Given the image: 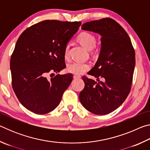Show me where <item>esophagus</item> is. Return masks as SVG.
<instances>
[{
	"label": "esophagus",
	"instance_id": "esophagus-1",
	"mask_svg": "<svg viewBox=\"0 0 150 150\" xmlns=\"http://www.w3.org/2000/svg\"><path fill=\"white\" fill-rule=\"evenodd\" d=\"M73 77H74V79H80L81 77V76L80 75L74 74V75H73Z\"/></svg>",
	"mask_w": 150,
	"mask_h": 150
}]
</instances>
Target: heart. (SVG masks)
Returning a JSON list of instances; mask_svg holds the SVG:
<instances>
[{
	"instance_id": "1",
	"label": "heart",
	"mask_w": 150,
	"mask_h": 150,
	"mask_svg": "<svg viewBox=\"0 0 150 150\" xmlns=\"http://www.w3.org/2000/svg\"><path fill=\"white\" fill-rule=\"evenodd\" d=\"M77 40L83 45L86 49L91 50L95 47L96 40L95 37L93 34L88 32H81L78 35ZM64 57L66 60H69L70 58L69 55V46L67 45L64 50ZM91 65L89 63L86 62H74L67 65V71L73 74H83L90 69Z\"/></svg>"
}]
</instances>
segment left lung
<instances>
[{"mask_svg": "<svg viewBox=\"0 0 150 150\" xmlns=\"http://www.w3.org/2000/svg\"><path fill=\"white\" fill-rule=\"evenodd\" d=\"M81 29L101 35V50L97 62L88 73L97 81L83 76L85 87L79 100L91 112L108 115L118 108L130 92L135 52L126 32L110 18L86 22Z\"/></svg>", "mask_w": 150, "mask_h": 150, "instance_id": "left-lung-1", "label": "left lung"}]
</instances>
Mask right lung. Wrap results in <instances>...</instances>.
Masks as SVG:
<instances>
[{
	"label": "right lung",
	"mask_w": 150,
	"mask_h": 150,
	"mask_svg": "<svg viewBox=\"0 0 150 150\" xmlns=\"http://www.w3.org/2000/svg\"><path fill=\"white\" fill-rule=\"evenodd\" d=\"M81 22L44 20L28 28L18 39L11 58L12 85L20 103L38 115L57 107L73 75L57 74L66 67L64 50ZM50 75V76H51Z\"/></svg>",
	"instance_id": "add662e5"
}]
</instances>
